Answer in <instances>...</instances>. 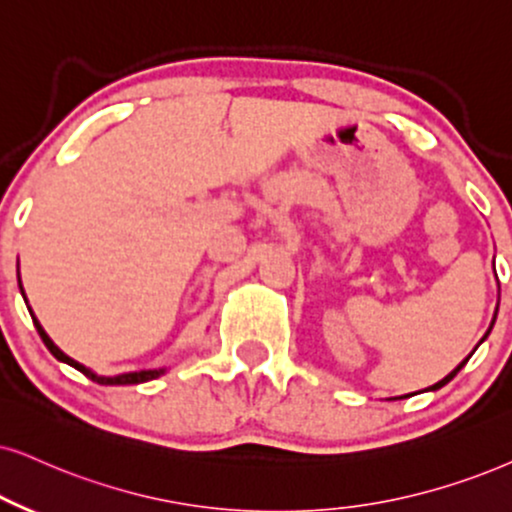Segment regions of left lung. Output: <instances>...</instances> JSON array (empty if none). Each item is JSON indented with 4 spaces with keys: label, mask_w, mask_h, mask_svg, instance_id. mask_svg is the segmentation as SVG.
<instances>
[{
    "label": "left lung",
    "mask_w": 512,
    "mask_h": 512,
    "mask_svg": "<svg viewBox=\"0 0 512 512\" xmlns=\"http://www.w3.org/2000/svg\"><path fill=\"white\" fill-rule=\"evenodd\" d=\"M484 338H487V335H484ZM465 364H468V359H465V361H463V364H458V366L454 368V371H451L449 375H446V378H444V380H439V383H437V385H432V387H430V390H439V387H442V385H446V383H449V380H451V378H454V375H456L458 371H461V368H463Z\"/></svg>",
    "instance_id": "left-lung-1"
}]
</instances>
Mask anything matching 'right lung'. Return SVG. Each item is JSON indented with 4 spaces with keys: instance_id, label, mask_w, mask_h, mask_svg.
Returning <instances> with one entry per match:
<instances>
[{
    "instance_id": "obj_1",
    "label": "right lung",
    "mask_w": 512,
    "mask_h": 512,
    "mask_svg": "<svg viewBox=\"0 0 512 512\" xmlns=\"http://www.w3.org/2000/svg\"><path fill=\"white\" fill-rule=\"evenodd\" d=\"M30 314H32V312H30ZM32 321H35L37 333H40V338H42L44 345L49 347V352L54 354V357H56L58 361H66V364H70L73 368H77V371L87 375V378H92L94 383H99V385H137V383H146V380H153V378H158V375H163V371H134V373L113 375V378H103V375H96V373H92V371H89V368H84L82 364H77L75 359H70L68 354H63L61 349H58V347L54 345V342H51L49 335L44 333V328L40 326V321H37L35 316H32Z\"/></svg>"
}]
</instances>
